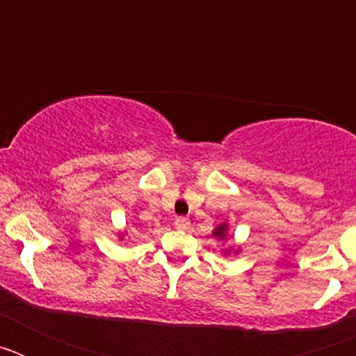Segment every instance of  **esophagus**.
<instances>
[{"instance_id":"1","label":"esophagus","mask_w":356,"mask_h":356,"mask_svg":"<svg viewBox=\"0 0 356 356\" xmlns=\"http://www.w3.org/2000/svg\"><path fill=\"white\" fill-rule=\"evenodd\" d=\"M175 226L178 229H187L191 226V219H187V217H176Z\"/></svg>"}]
</instances>
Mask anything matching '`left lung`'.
Returning <instances> with one entry per match:
<instances>
[{"mask_svg": "<svg viewBox=\"0 0 356 356\" xmlns=\"http://www.w3.org/2000/svg\"><path fill=\"white\" fill-rule=\"evenodd\" d=\"M228 229H229V225L228 222H221V225H217L216 228H213L212 232V237H216V241L222 242L225 244L226 241H228ZM238 251H241V246H235V244H232V246H226L225 250H222V257H229V254H238Z\"/></svg>", "mask_w": 356, "mask_h": 356, "instance_id": "obj_1", "label": "left lung"}]
</instances>
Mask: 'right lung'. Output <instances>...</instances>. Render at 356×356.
Listing matches in <instances>:
<instances>
[{
    "label": "right lung",
    "instance_id": "1",
    "mask_svg": "<svg viewBox=\"0 0 356 356\" xmlns=\"http://www.w3.org/2000/svg\"><path fill=\"white\" fill-rule=\"evenodd\" d=\"M124 235H127V232H124V229H122V232H118V237H119V241H122V238H124Z\"/></svg>",
    "mask_w": 356,
    "mask_h": 356
}]
</instances>
